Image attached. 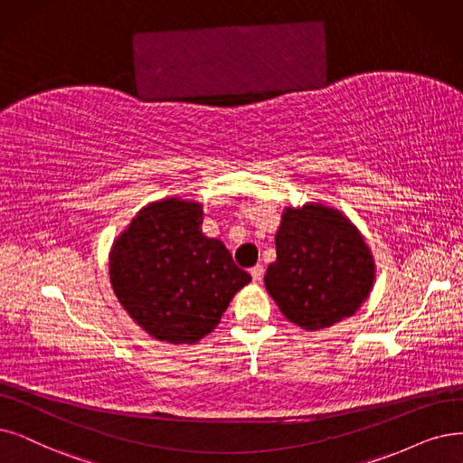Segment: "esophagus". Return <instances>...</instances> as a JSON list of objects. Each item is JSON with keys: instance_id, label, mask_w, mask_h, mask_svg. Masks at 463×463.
Segmentation results:
<instances>
[{"instance_id": "1", "label": "esophagus", "mask_w": 463, "mask_h": 463, "mask_svg": "<svg viewBox=\"0 0 463 463\" xmlns=\"http://www.w3.org/2000/svg\"><path fill=\"white\" fill-rule=\"evenodd\" d=\"M250 275H252V281L254 283H260L262 281V275H264V266H254V268H250Z\"/></svg>"}]
</instances>
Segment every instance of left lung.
<instances>
[{"label": "left lung", "mask_w": 463, "mask_h": 463, "mask_svg": "<svg viewBox=\"0 0 463 463\" xmlns=\"http://www.w3.org/2000/svg\"><path fill=\"white\" fill-rule=\"evenodd\" d=\"M275 250L266 290L296 326L328 328L355 316L371 296L374 256L354 222L335 207L321 201L285 207Z\"/></svg>", "instance_id": "obj_1"}]
</instances>
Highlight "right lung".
<instances>
[{
  "label": "right lung",
  "instance_id": "right-lung-1",
  "mask_svg": "<svg viewBox=\"0 0 463 463\" xmlns=\"http://www.w3.org/2000/svg\"><path fill=\"white\" fill-rule=\"evenodd\" d=\"M203 205L165 197L147 203L108 254L116 298L142 330L167 344H197L250 283L230 250L201 230Z\"/></svg>",
  "mask_w": 463,
  "mask_h": 463
}]
</instances>
